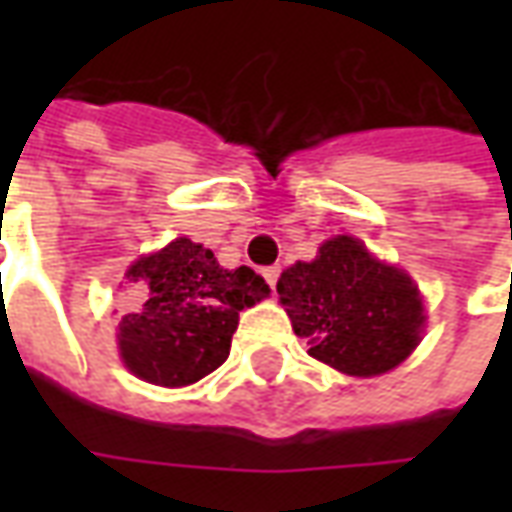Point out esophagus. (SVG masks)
<instances>
[{
    "label": "esophagus",
    "instance_id": "34e87169",
    "mask_svg": "<svg viewBox=\"0 0 512 512\" xmlns=\"http://www.w3.org/2000/svg\"><path fill=\"white\" fill-rule=\"evenodd\" d=\"M263 277H266V282L271 285V290H274V285H277V279H279V266L263 268Z\"/></svg>",
    "mask_w": 512,
    "mask_h": 512
}]
</instances>
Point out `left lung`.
Returning a JSON list of instances; mask_svg holds the SVG:
<instances>
[{
	"instance_id": "8db88e82",
	"label": "left lung",
	"mask_w": 512,
	"mask_h": 512,
	"mask_svg": "<svg viewBox=\"0 0 512 512\" xmlns=\"http://www.w3.org/2000/svg\"><path fill=\"white\" fill-rule=\"evenodd\" d=\"M277 293L293 332L310 340V356L345 376L389 373L417 348L425 326L414 279L351 235L321 244L310 263L285 268Z\"/></svg>"
}]
</instances>
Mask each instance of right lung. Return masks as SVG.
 Masks as SVG:
<instances>
[{
    "label": "right lung",
    "instance_id": "obj_1",
    "mask_svg": "<svg viewBox=\"0 0 512 512\" xmlns=\"http://www.w3.org/2000/svg\"><path fill=\"white\" fill-rule=\"evenodd\" d=\"M139 301L117 326L126 367L147 384L189 386L230 356L238 312L271 293L249 266H219L211 249L175 238L126 271Z\"/></svg>",
    "mask_w": 512,
    "mask_h": 512
}]
</instances>
